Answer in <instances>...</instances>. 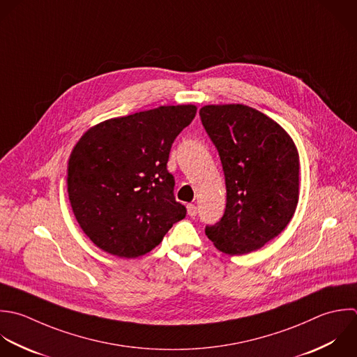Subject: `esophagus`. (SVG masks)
Returning a JSON list of instances; mask_svg holds the SVG:
<instances>
[{
  "label": "esophagus",
  "instance_id": "34e87169",
  "mask_svg": "<svg viewBox=\"0 0 357 357\" xmlns=\"http://www.w3.org/2000/svg\"><path fill=\"white\" fill-rule=\"evenodd\" d=\"M186 208H188V214H189L190 217H196V214H197V207H196L195 204H188Z\"/></svg>",
  "mask_w": 357,
  "mask_h": 357
}]
</instances>
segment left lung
Masks as SVG:
<instances>
[{
	"mask_svg": "<svg viewBox=\"0 0 357 357\" xmlns=\"http://www.w3.org/2000/svg\"><path fill=\"white\" fill-rule=\"evenodd\" d=\"M200 118L227 186L225 213L206 235L225 255H248L278 236L295 214L298 149L274 119L243 104L204 105Z\"/></svg>",
	"mask_w": 357,
	"mask_h": 357,
	"instance_id": "8db88e82",
	"label": "left lung"
}]
</instances>
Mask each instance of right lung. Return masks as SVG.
Returning a JSON list of instances; mask_svg holds the SVG:
<instances>
[{
  "instance_id": "right-lung-1",
  "label": "right lung",
  "mask_w": 357,
  "mask_h": 357,
  "mask_svg": "<svg viewBox=\"0 0 357 357\" xmlns=\"http://www.w3.org/2000/svg\"><path fill=\"white\" fill-rule=\"evenodd\" d=\"M197 107L161 105L91 126L68 160V196L75 218L101 250L135 259L161 243L186 217L167 169L176 136Z\"/></svg>"
}]
</instances>
